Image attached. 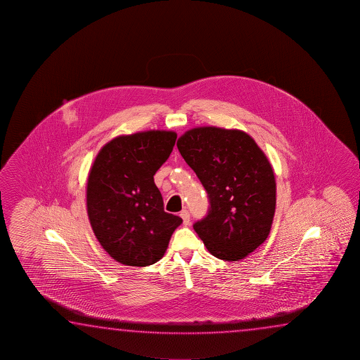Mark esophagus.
<instances>
[{
  "label": "esophagus",
  "mask_w": 360,
  "mask_h": 360,
  "mask_svg": "<svg viewBox=\"0 0 360 360\" xmlns=\"http://www.w3.org/2000/svg\"><path fill=\"white\" fill-rule=\"evenodd\" d=\"M180 217L183 218L184 226H189L190 224V213L188 210H183L180 213Z\"/></svg>",
  "instance_id": "obj_1"
}]
</instances>
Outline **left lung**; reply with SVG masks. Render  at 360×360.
I'll return each mask as SVG.
<instances>
[{"label":"left lung","instance_id":"8db88e82","mask_svg":"<svg viewBox=\"0 0 360 360\" xmlns=\"http://www.w3.org/2000/svg\"><path fill=\"white\" fill-rule=\"evenodd\" d=\"M177 148L199 177L209 199L194 231L214 257L238 261L269 237L274 209V170L250 134L199 127L177 140Z\"/></svg>","mask_w":360,"mask_h":360}]
</instances>
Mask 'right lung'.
<instances>
[{"instance_id":"1","label":"right lung","mask_w":360,"mask_h":360,"mask_svg":"<svg viewBox=\"0 0 360 360\" xmlns=\"http://www.w3.org/2000/svg\"><path fill=\"white\" fill-rule=\"evenodd\" d=\"M175 132L120 136L99 151L86 184V210L101 245L117 262L145 267L164 256L183 219L164 210L153 175L169 159Z\"/></svg>"}]
</instances>
